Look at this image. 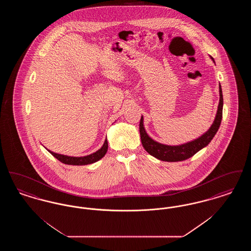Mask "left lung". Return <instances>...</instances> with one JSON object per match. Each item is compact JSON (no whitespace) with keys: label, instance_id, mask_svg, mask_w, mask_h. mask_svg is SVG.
<instances>
[{"label":"left lung","instance_id":"1","mask_svg":"<svg viewBox=\"0 0 251 251\" xmlns=\"http://www.w3.org/2000/svg\"><path fill=\"white\" fill-rule=\"evenodd\" d=\"M213 61L214 58L211 57ZM215 62V61H214ZM219 104L217 108L215 120L210 127V129L203 133L202 135L191 142L181 144L179 146H168L164 144L158 143L151 139L144 128L143 117H141L139 124V131L141 142L143 148L151 154L161 161L166 162H179L184 161L193 155H195L198 151H200L204 147L211 142L214 138L215 133L218 131L221 120H222V112H223V94L222 88L219 84Z\"/></svg>","mask_w":251,"mask_h":251}]
</instances>
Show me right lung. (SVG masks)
<instances>
[{
	"instance_id": "obj_1",
	"label": "right lung",
	"mask_w": 251,
	"mask_h": 251,
	"mask_svg": "<svg viewBox=\"0 0 251 251\" xmlns=\"http://www.w3.org/2000/svg\"><path fill=\"white\" fill-rule=\"evenodd\" d=\"M108 142L107 139H105L104 143L102 145V147L97 151L94 153L89 154V155L83 156V157H73V156L63 155L59 153H55L52 152L50 151H49V152L52 156H54L57 160H59L60 162H62L63 164L66 165H72V166H84V165H89V164H93L97 161H99L100 159H101L103 156L105 155V153L107 152Z\"/></svg>"
}]
</instances>
